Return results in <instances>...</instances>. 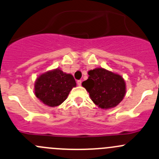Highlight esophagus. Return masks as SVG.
Wrapping results in <instances>:
<instances>
[{"label":"esophagus","mask_w":159,"mask_h":159,"mask_svg":"<svg viewBox=\"0 0 159 159\" xmlns=\"http://www.w3.org/2000/svg\"><path fill=\"white\" fill-rule=\"evenodd\" d=\"M81 82H82L81 80H78V81H77V84H78V85H79V86H81Z\"/></svg>","instance_id":"1"}]
</instances>
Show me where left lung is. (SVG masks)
Masks as SVG:
<instances>
[{"mask_svg":"<svg viewBox=\"0 0 159 159\" xmlns=\"http://www.w3.org/2000/svg\"><path fill=\"white\" fill-rule=\"evenodd\" d=\"M88 79L82 86L89 93L93 103L102 109L116 107L126 93V84L121 76L103 68L88 71Z\"/></svg>","mask_w":159,"mask_h":159,"instance_id":"left-lung-1","label":"left lung"}]
</instances>
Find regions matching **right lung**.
Returning <instances> with one entry per match:
<instances>
[{
  "instance_id": "add662e5",
  "label": "right lung",
  "mask_w": 159,
  "mask_h": 159,
  "mask_svg": "<svg viewBox=\"0 0 159 159\" xmlns=\"http://www.w3.org/2000/svg\"><path fill=\"white\" fill-rule=\"evenodd\" d=\"M76 82L73 76L59 69L41 75L35 84L36 96L46 105L56 107L63 103Z\"/></svg>"
}]
</instances>
